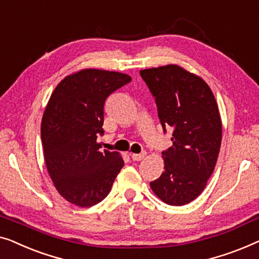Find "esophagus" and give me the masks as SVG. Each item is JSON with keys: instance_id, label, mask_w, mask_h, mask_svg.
Returning <instances> with one entry per match:
<instances>
[{"instance_id": "1", "label": "esophagus", "mask_w": 259, "mask_h": 259, "mask_svg": "<svg viewBox=\"0 0 259 259\" xmlns=\"http://www.w3.org/2000/svg\"><path fill=\"white\" fill-rule=\"evenodd\" d=\"M145 155H147V152H141V154H131V158H133V161H142L145 157Z\"/></svg>"}]
</instances>
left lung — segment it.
I'll use <instances>...</instances> for the list:
<instances>
[{"label": "left lung", "instance_id": "obj_1", "mask_svg": "<svg viewBox=\"0 0 259 259\" xmlns=\"http://www.w3.org/2000/svg\"><path fill=\"white\" fill-rule=\"evenodd\" d=\"M155 97L164 133L172 128V145L162 152L164 171L150 182L155 195L169 205H184L205 188L220 154L222 121L210 87L176 64L140 71Z\"/></svg>", "mask_w": 259, "mask_h": 259}]
</instances>
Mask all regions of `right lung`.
Masks as SVG:
<instances>
[{
	"instance_id": "right-lung-1",
	"label": "right lung",
	"mask_w": 259,
	"mask_h": 259,
	"mask_svg": "<svg viewBox=\"0 0 259 259\" xmlns=\"http://www.w3.org/2000/svg\"><path fill=\"white\" fill-rule=\"evenodd\" d=\"M131 81L117 71L83 69L64 77L43 114L41 138L47 170L69 203L93 206L107 197L124 165L117 151H100L104 102Z\"/></svg>"
}]
</instances>
